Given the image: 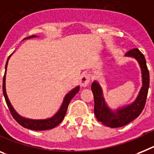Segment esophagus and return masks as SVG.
I'll list each match as a JSON object with an SVG mask.
<instances>
[{
	"label": "esophagus",
	"instance_id": "esophagus-1",
	"mask_svg": "<svg viewBox=\"0 0 154 154\" xmlns=\"http://www.w3.org/2000/svg\"><path fill=\"white\" fill-rule=\"evenodd\" d=\"M89 82H90V77H89L88 75H87V74L83 75V76L81 77V87L86 88L88 85Z\"/></svg>",
	"mask_w": 154,
	"mask_h": 154
}]
</instances>
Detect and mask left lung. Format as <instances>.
Masks as SVG:
<instances>
[{
    "label": "left lung",
    "mask_w": 154,
    "mask_h": 154,
    "mask_svg": "<svg viewBox=\"0 0 154 154\" xmlns=\"http://www.w3.org/2000/svg\"><path fill=\"white\" fill-rule=\"evenodd\" d=\"M125 56L135 59L139 63L142 73L143 85L139 95L132 103L123 107L112 109L106 103L100 84L97 81H94L91 85V91L95 100L94 113L97 120L106 127H123L139 117L145 106L149 86V73L147 69L145 57L143 53L137 48L128 51Z\"/></svg>",
    "instance_id": "8db88e82"
}]
</instances>
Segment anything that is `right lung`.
<instances>
[{
    "label": "right lung",
    "instance_id": "obj_1",
    "mask_svg": "<svg viewBox=\"0 0 154 154\" xmlns=\"http://www.w3.org/2000/svg\"><path fill=\"white\" fill-rule=\"evenodd\" d=\"M33 37H37V36L33 35L29 36V37H26L24 40H28L33 38ZM13 54V53H12ZM11 54V55H12ZM11 55H9L8 59L7 60L6 65H5V76L3 78V94L5 96V101L7 103L8 107L9 110L11 112L12 117H14L15 121H17L18 123L20 125H22L23 127L26 128L31 129V130H34V131H45V130H48V129H51L55 128L57 125L61 123L65 117V115L66 113L67 108L69 106V102L71 101V99H73L74 95L77 94L80 90V86H77L74 88H73L71 91L67 93L65 95L64 99H63V103H62L61 106L58 110V112L55 113V115H53L51 117H49L47 119H41V120H35V119H29L26 118L24 117H22L19 113L15 111L14 109V107L11 104L10 101H9L8 97L6 93V87H5V81H6V71H7V66L8 63L9 58L11 57Z\"/></svg>",
    "mask_w": 154,
    "mask_h": 154
}]
</instances>
